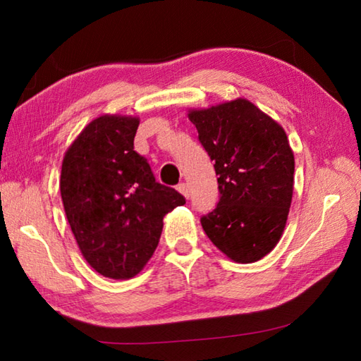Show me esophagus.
I'll return each instance as SVG.
<instances>
[{
    "mask_svg": "<svg viewBox=\"0 0 361 361\" xmlns=\"http://www.w3.org/2000/svg\"><path fill=\"white\" fill-rule=\"evenodd\" d=\"M176 189H178V191H180L183 195H185L186 199L189 197V188H188L186 183H180V185L176 186Z\"/></svg>",
    "mask_w": 361,
    "mask_h": 361,
    "instance_id": "1",
    "label": "esophagus"
}]
</instances>
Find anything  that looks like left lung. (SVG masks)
I'll list each match as a JSON object with an SVG mask.
<instances>
[{"instance_id":"8db88e82","label":"left lung","mask_w":361,"mask_h":361,"mask_svg":"<svg viewBox=\"0 0 361 361\" xmlns=\"http://www.w3.org/2000/svg\"><path fill=\"white\" fill-rule=\"evenodd\" d=\"M189 121L215 161L219 202L200 218L213 245L248 264L272 252L288 218L295 156L272 118L245 99L191 109Z\"/></svg>"}]
</instances>
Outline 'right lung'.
Listing matches in <instances>:
<instances>
[{
  "label": "right lung",
  "instance_id": "right-lung-1",
  "mask_svg": "<svg viewBox=\"0 0 361 361\" xmlns=\"http://www.w3.org/2000/svg\"><path fill=\"white\" fill-rule=\"evenodd\" d=\"M138 124L132 116L94 119L66 149L60 175L66 219L84 259L116 280L142 271L161 239L164 216L186 204L156 181L133 149Z\"/></svg>",
  "mask_w": 361,
  "mask_h": 361
}]
</instances>
